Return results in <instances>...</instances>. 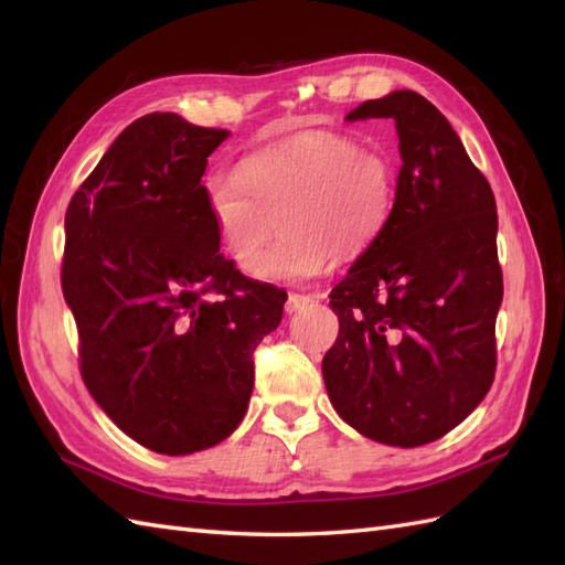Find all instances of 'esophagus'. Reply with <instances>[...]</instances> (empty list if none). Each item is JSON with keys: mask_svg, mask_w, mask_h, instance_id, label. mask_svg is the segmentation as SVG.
Here are the masks:
<instances>
[{"mask_svg": "<svg viewBox=\"0 0 565 565\" xmlns=\"http://www.w3.org/2000/svg\"><path fill=\"white\" fill-rule=\"evenodd\" d=\"M320 296H306V294H291L289 301H286V313H296V310H303L308 303H313Z\"/></svg>", "mask_w": 565, "mask_h": 565, "instance_id": "1", "label": "esophagus"}]
</instances>
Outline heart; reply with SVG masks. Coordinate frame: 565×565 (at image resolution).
<instances>
[{
  "instance_id": "heart-1",
  "label": "heart",
  "mask_w": 565,
  "mask_h": 565,
  "mask_svg": "<svg viewBox=\"0 0 565 565\" xmlns=\"http://www.w3.org/2000/svg\"><path fill=\"white\" fill-rule=\"evenodd\" d=\"M393 167L352 136L316 134L264 148L239 177L209 184L215 227L237 267L255 271L281 222L287 235L259 268L267 281H306L328 259H352L393 211Z\"/></svg>"
}]
</instances>
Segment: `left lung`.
Returning <instances> with one entry per match:
<instances>
[{
  "instance_id": "left-lung-1",
  "label": "left lung",
  "mask_w": 565,
  "mask_h": 565,
  "mask_svg": "<svg viewBox=\"0 0 565 565\" xmlns=\"http://www.w3.org/2000/svg\"><path fill=\"white\" fill-rule=\"evenodd\" d=\"M356 118H393L403 167L388 223L330 294L340 332L322 379L334 411L364 437L423 447L463 423L493 386L495 196L423 94L369 99L347 114Z\"/></svg>"
}]
</instances>
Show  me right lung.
<instances>
[{
  "label": "right lung",
  "instance_id": "1",
  "mask_svg": "<svg viewBox=\"0 0 565 565\" xmlns=\"http://www.w3.org/2000/svg\"><path fill=\"white\" fill-rule=\"evenodd\" d=\"M231 136L177 114L130 124L65 213L63 284L79 374L130 439L158 454L233 435L255 386V354L286 291L221 255L209 154Z\"/></svg>",
  "mask_w": 565,
  "mask_h": 565
}]
</instances>
